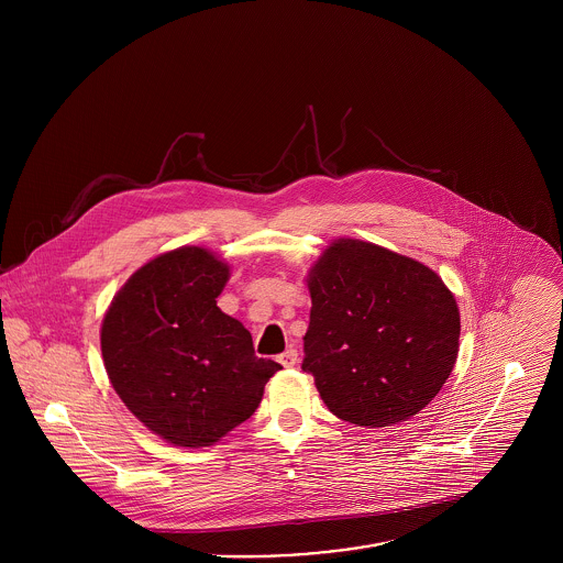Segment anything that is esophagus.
<instances>
[{
	"instance_id": "1",
	"label": "esophagus",
	"mask_w": 563,
	"mask_h": 563,
	"mask_svg": "<svg viewBox=\"0 0 563 563\" xmlns=\"http://www.w3.org/2000/svg\"><path fill=\"white\" fill-rule=\"evenodd\" d=\"M297 360H299V355H297V349H286L279 357H277V362L284 366V368H292L295 364H297Z\"/></svg>"
}]
</instances>
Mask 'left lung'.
I'll return each mask as SVG.
<instances>
[{"instance_id": "obj_1", "label": "left lung", "mask_w": 563, "mask_h": 563, "mask_svg": "<svg viewBox=\"0 0 563 563\" xmlns=\"http://www.w3.org/2000/svg\"><path fill=\"white\" fill-rule=\"evenodd\" d=\"M308 290L301 368L333 416L393 427L435 399L462 329L455 295L435 271L373 242L338 239L312 264Z\"/></svg>"}]
</instances>
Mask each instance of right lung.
Segmentation results:
<instances>
[{
    "mask_svg": "<svg viewBox=\"0 0 563 563\" xmlns=\"http://www.w3.org/2000/svg\"><path fill=\"white\" fill-rule=\"evenodd\" d=\"M230 264L177 246L143 264L101 322V357L125 407L173 446H212L262 401L282 368L257 357L244 324L219 310Z\"/></svg>",
    "mask_w": 563,
    "mask_h": 563,
    "instance_id": "1",
    "label": "right lung"
}]
</instances>
